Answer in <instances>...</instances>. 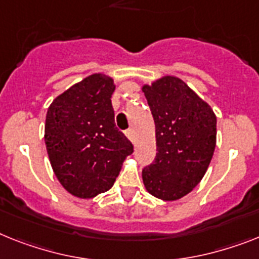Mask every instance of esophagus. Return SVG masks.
<instances>
[{
	"instance_id": "1",
	"label": "esophagus",
	"mask_w": 259,
	"mask_h": 259,
	"mask_svg": "<svg viewBox=\"0 0 259 259\" xmlns=\"http://www.w3.org/2000/svg\"><path fill=\"white\" fill-rule=\"evenodd\" d=\"M125 134H126V137H127V138H129L130 141H133L134 140V133H133V129H127L125 132Z\"/></svg>"
}]
</instances>
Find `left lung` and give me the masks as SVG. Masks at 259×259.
<instances>
[{"label": "left lung", "instance_id": "obj_1", "mask_svg": "<svg viewBox=\"0 0 259 259\" xmlns=\"http://www.w3.org/2000/svg\"><path fill=\"white\" fill-rule=\"evenodd\" d=\"M155 122L156 156L142 171L147 192L172 201L207 172L216 147V116L183 80L163 76L142 87Z\"/></svg>", "mask_w": 259, "mask_h": 259}]
</instances>
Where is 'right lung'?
<instances>
[{
  "instance_id": "1",
  "label": "right lung",
  "mask_w": 259,
  "mask_h": 259,
  "mask_svg": "<svg viewBox=\"0 0 259 259\" xmlns=\"http://www.w3.org/2000/svg\"><path fill=\"white\" fill-rule=\"evenodd\" d=\"M112 77L93 73L56 97L45 142L56 178L71 195L91 199L112 188L133 145L114 123Z\"/></svg>"
}]
</instances>
